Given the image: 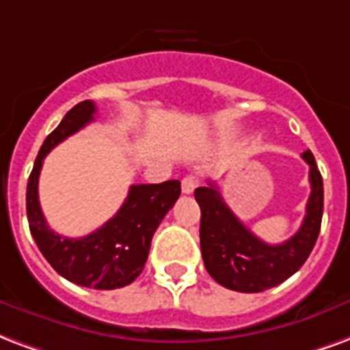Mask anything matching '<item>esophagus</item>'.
Segmentation results:
<instances>
[{"mask_svg": "<svg viewBox=\"0 0 350 350\" xmlns=\"http://www.w3.org/2000/svg\"><path fill=\"white\" fill-rule=\"evenodd\" d=\"M196 185H198V180L193 178V176H185V178L182 180V191L185 193V195H191V193L196 189Z\"/></svg>", "mask_w": 350, "mask_h": 350, "instance_id": "esophagus-1", "label": "esophagus"}]
</instances>
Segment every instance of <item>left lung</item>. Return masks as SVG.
I'll return each mask as SVG.
<instances>
[{"instance_id":"1","label":"left lung","mask_w":350,"mask_h":350,"mask_svg":"<svg viewBox=\"0 0 350 350\" xmlns=\"http://www.w3.org/2000/svg\"><path fill=\"white\" fill-rule=\"evenodd\" d=\"M310 165L312 193L299 232L280 245H267L256 237L232 213L215 183L198 187L195 198L202 211L200 248L204 265L215 282L241 291L260 293L278 286L299 271L319 237L323 219V178L310 150L302 154Z\"/></svg>"}]
</instances>
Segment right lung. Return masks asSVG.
I'll use <instances>...</instances> for the list:
<instances>
[{"label": "right lung", "instance_id": "obj_1", "mask_svg": "<svg viewBox=\"0 0 350 350\" xmlns=\"http://www.w3.org/2000/svg\"><path fill=\"white\" fill-rule=\"evenodd\" d=\"M96 105L90 100L79 102L64 115L61 124L46 137L35 159L27 182V221L38 250L51 267L66 280L94 289H116L135 280L148 260L154 232L182 193V183L131 185L128 198L113 219L92 234L70 239L50 230L38 202V176L44 157L66 137L94 120Z\"/></svg>", "mask_w": 350, "mask_h": 350}]
</instances>
